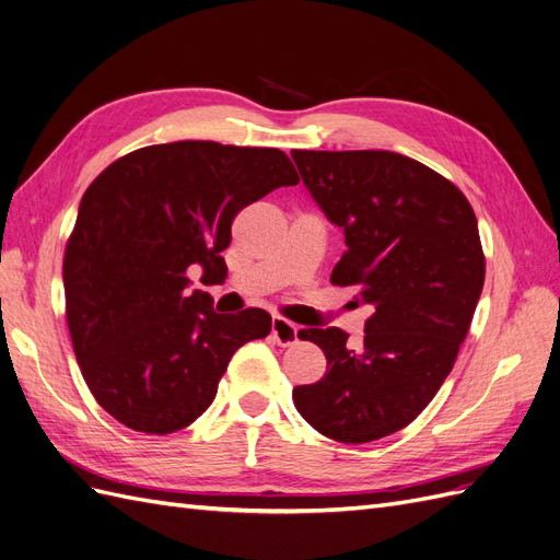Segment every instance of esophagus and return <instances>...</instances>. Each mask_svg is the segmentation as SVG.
I'll use <instances>...</instances> for the list:
<instances>
[{
  "instance_id": "34e87169",
  "label": "esophagus",
  "mask_w": 560,
  "mask_h": 560,
  "mask_svg": "<svg viewBox=\"0 0 560 560\" xmlns=\"http://www.w3.org/2000/svg\"><path fill=\"white\" fill-rule=\"evenodd\" d=\"M298 335H300V328L293 326L291 320H285L281 316L272 318V337L279 341L281 347H291L298 341Z\"/></svg>"
}]
</instances>
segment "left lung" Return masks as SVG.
I'll return each mask as SVG.
<instances>
[{
  "label": "left lung",
  "instance_id": "obj_1",
  "mask_svg": "<svg viewBox=\"0 0 560 560\" xmlns=\"http://www.w3.org/2000/svg\"><path fill=\"white\" fill-rule=\"evenodd\" d=\"M302 182L347 250L335 285L372 306L358 347L339 328H306L328 372L293 388L302 419L345 444L382 440L435 398L483 288L477 215L465 195L393 151H291ZM355 302V304H358Z\"/></svg>",
  "mask_w": 560,
  "mask_h": 560
}]
</instances>
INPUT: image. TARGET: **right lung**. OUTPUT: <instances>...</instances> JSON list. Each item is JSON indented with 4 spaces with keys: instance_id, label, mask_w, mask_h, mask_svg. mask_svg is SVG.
<instances>
[{
    "instance_id": "1",
    "label": "right lung",
    "mask_w": 560,
    "mask_h": 560,
    "mask_svg": "<svg viewBox=\"0 0 560 560\" xmlns=\"http://www.w3.org/2000/svg\"><path fill=\"white\" fill-rule=\"evenodd\" d=\"M298 182L279 149L172 141L122 155L88 186L62 265L67 326L116 421L149 435L190 425L234 351L269 335L267 312L215 314L188 272L225 277L234 215Z\"/></svg>"
}]
</instances>
